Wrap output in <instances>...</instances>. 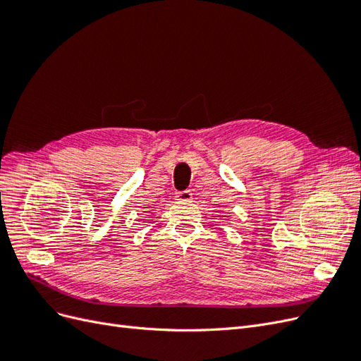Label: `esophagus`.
I'll list each match as a JSON object with an SVG mask.
<instances>
[{"instance_id": "obj_1", "label": "esophagus", "mask_w": 361, "mask_h": 361, "mask_svg": "<svg viewBox=\"0 0 361 361\" xmlns=\"http://www.w3.org/2000/svg\"><path fill=\"white\" fill-rule=\"evenodd\" d=\"M176 200H179V202H190V200H192V192L190 190L179 191L176 194Z\"/></svg>"}]
</instances>
